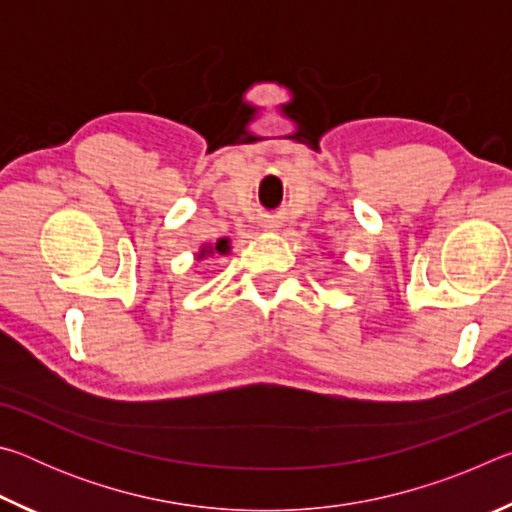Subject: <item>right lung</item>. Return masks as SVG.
<instances>
[{
    "label": "right lung",
    "mask_w": 512,
    "mask_h": 512,
    "mask_svg": "<svg viewBox=\"0 0 512 512\" xmlns=\"http://www.w3.org/2000/svg\"><path fill=\"white\" fill-rule=\"evenodd\" d=\"M207 250V248H205ZM205 250H203V253H205ZM212 250H216V253H225V250H228V239H219V241H216V246L214 248H210V253H212ZM201 253V255H203Z\"/></svg>",
    "instance_id": "right-lung-1"
}]
</instances>
